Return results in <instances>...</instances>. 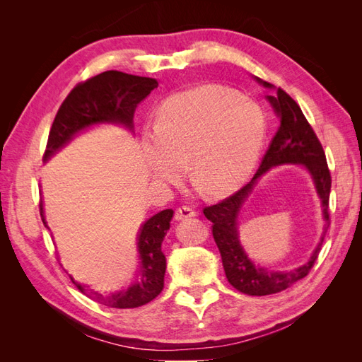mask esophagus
I'll return each instance as SVG.
<instances>
[{
  "label": "esophagus",
  "mask_w": 362,
  "mask_h": 362,
  "mask_svg": "<svg viewBox=\"0 0 362 362\" xmlns=\"http://www.w3.org/2000/svg\"><path fill=\"white\" fill-rule=\"evenodd\" d=\"M196 216V210L192 205H181L177 208V213H175V217L178 221H182V218H189V217H194Z\"/></svg>",
  "instance_id": "1"
}]
</instances>
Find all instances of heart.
Here are the masks:
<instances>
[{"label":"heart","mask_w":362,"mask_h":362,"mask_svg":"<svg viewBox=\"0 0 362 362\" xmlns=\"http://www.w3.org/2000/svg\"><path fill=\"white\" fill-rule=\"evenodd\" d=\"M266 136V117L249 98L222 86L170 96L157 112L146 140L152 177L177 182L189 158L192 177L205 193L234 190L254 168Z\"/></svg>","instance_id":"obj_1"}]
</instances>
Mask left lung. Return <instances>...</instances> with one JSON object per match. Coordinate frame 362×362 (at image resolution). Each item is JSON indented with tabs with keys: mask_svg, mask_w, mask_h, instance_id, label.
<instances>
[{
	"mask_svg": "<svg viewBox=\"0 0 362 362\" xmlns=\"http://www.w3.org/2000/svg\"><path fill=\"white\" fill-rule=\"evenodd\" d=\"M258 81L266 87H272L270 83L261 80ZM267 100L278 113L281 124L257 173L254 175V178L223 201L204 208L205 217L210 222H213V237L218 247V252H221L222 264L229 284L240 293L249 296H266L279 293L308 275L314 262L319 258L325 234L331 225L329 194L332 180L319 137L314 133L313 127L306 120L298 103L286 90L278 87L275 96H267ZM287 162L303 163L310 170L317 192L322 199L327 225L322 242L316 248L312 259L306 265L290 272H270L264 268L255 267L247 258L238 240L236 217L239 208L260 175L273 165Z\"/></svg>",
	"mask_w": 362,
	"mask_h": 362,
	"instance_id": "left-lung-1",
	"label": "left lung"
}]
</instances>
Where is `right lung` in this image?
Wrapping results in <instances>:
<instances>
[{"label":"right lung","instance_id":"1","mask_svg":"<svg viewBox=\"0 0 362 362\" xmlns=\"http://www.w3.org/2000/svg\"><path fill=\"white\" fill-rule=\"evenodd\" d=\"M158 86L157 80L148 76L129 75L119 71H105L100 75L76 84L64 98L54 117L43 160L64 146L78 131L100 122H117L133 128V117L140 101ZM42 222L45 223L43 205L39 204ZM173 210H163L141 225L137 237L140 254V273L137 281L125 291L101 294L75 284L87 298L112 308H137L154 300L164 287L166 258L161 252V242L170 226Z\"/></svg>","mask_w":362,"mask_h":362}]
</instances>
